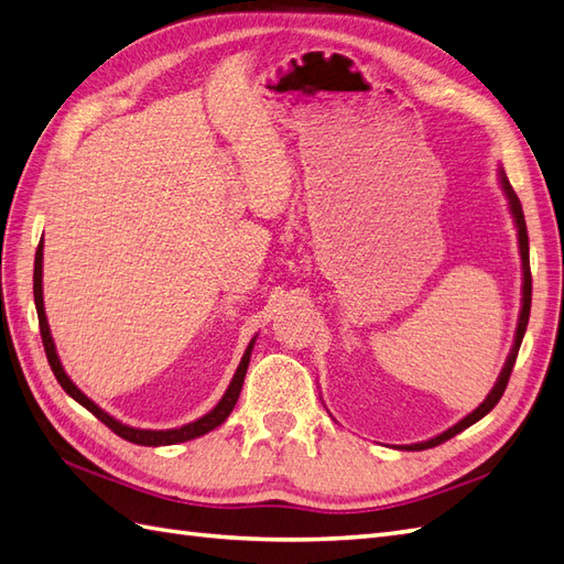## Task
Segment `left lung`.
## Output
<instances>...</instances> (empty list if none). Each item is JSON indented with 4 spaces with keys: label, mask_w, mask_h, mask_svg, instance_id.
I'll return each mask as SVG.
<instances>
[{
    "label": "left lung",
    "mask_w": 564,
    "mask_h": 564,
    "mask_svg": "<svg viewBox=\"0 0 564 564\" xmlns=\"http://www.w3.org/2000/svg\"><path fill=\"white\" fill-rule=\"evenodd\" d=\"M500 186L505 191L507 196V203H510V213L514 217V225H517V237H519V256H521V272H524V284H521V311H519V323H517V333H514V345H512V351L510 356H507L505 361V368L502 373L498 378L496 386H492V390L488 392V397L484 402H480L469 416H464L459 423L452 425V429H447L445 433L431 437V441L425 443H416V445H404L402 449H429V447H435L441 445L445 441H449V437H455L457 433H462L464 429H469V425H474L476 421L484 419L488 411L496 406L500 402V397L507 388V382H510V376H512V368H514V361H517V354H519V347H521V339H524V333H527V325H529V313H531V265H529V235H527V223H524V210H521V203L514 194V188L510 184V178L505 176V172L500 170Z\"/></svg>",
    "instance_id": "left-lung-1"
}]
</instances>
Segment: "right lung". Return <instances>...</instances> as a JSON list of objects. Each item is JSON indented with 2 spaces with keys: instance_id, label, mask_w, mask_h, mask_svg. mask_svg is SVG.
<instances>
[{
  "instance_id": "add662e5",
  "label": "right lung",
  "mask_w": 564,
  "mask_h": 564,
  "mask_svg": "<svg viewBox=\"0 0 564 564\" xmlns=\"http://www.w3.org/2000/svg\"><path fill=\"white\" fill-rule=\"evenodd\" d=\"M33 296H35V311H37V323H40V337H43V347L47 354V361L52 366V373L54 378L59 380V386L64 388V392L68 397H74V400L86 406L95 419H100L109 431H115L123 441H129L133 445H145V447H160V445H176V443H186V441H194V437H200L205 433H210L217 425H223L225 419L231 414V409H235L237 400H239V392L243 386V378H246V370H249V361H251V351L256 345V337L249 341V347H246L243 356H241V364L237 368L235 378H231L227 392L223 394V400L217 402L215 409H210L208 414L191 421L182 429H170V431H148V429H131V425L117 421L115 416H109L107 411H102L98 404L88 397L80 392L72 378L66 376V370L62 368V361L57 356V347H54V339L50 335V325H47V315H45V301H43V239L37 243V251H35V270H33Z\"/></svg>"
}]
</instances>
